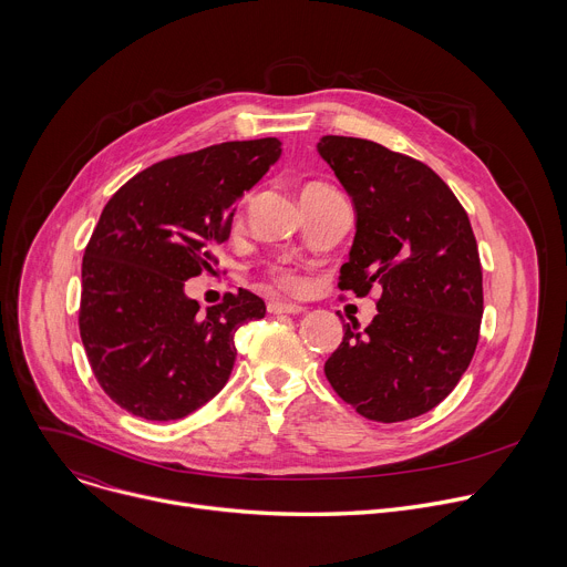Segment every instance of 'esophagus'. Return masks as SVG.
Masks as SVG:
<instances>
[{
  "mask_svg": "<svg viewBox=\"0 0 567 567\" xmlns=\"http://www.w3.org/2000/svg\"><path fill=\"white\" fill-rule=\"evenodd\" d=\"M269 311H271V313H302L305 307H302V305H296V302L274 300V302H269Z\"/></svg>",
  "mask_w": 567,
  "mask_h": 567,
  "instance_id": "obj_1",
  "label": "esophagus"
}]
</instances>
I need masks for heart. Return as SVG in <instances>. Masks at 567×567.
<instances>
[{
    "label": "heart",
    "instance_id": "b5f03b06",
    "mask_svg": "<svg viewBox=\"0 0 567 567\" xmlns=\"http://www.w3.org/2000/svg\"><path fill=\"white\" fill-rule=\"evenodd\" d=\"M316 188H322V184H309V186H305L302 193H309V190H316ZM276 280L289 291H300L305 287V280L298 274L289 271V269H276Z\"/></svg>",
    "mask_w": 567,
    "mask_h": 567
}]
</instances>
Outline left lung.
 Listing matches in <instances>:
<instances>
[{
    "label": "left lung",
    "mask_w": 567,
    "mask_h": 567,
    "mask_svg": "<svg viewBox=\"0 0 567 567\" xmlns=\"http://www.w3.org/2000/svg\"><path fill=\"white\" fill-rule=\"evenodd\" d=\"M316 147L357 213L339 289L381 287L370 326H343L326 377L368 420L420 417L457 385L480 337L482 267L468 215L413 156L354 136H322Z\"/></svg>",
    "instance_id": "obj_1"
}]
</instances>
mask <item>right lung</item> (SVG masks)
Listing matches in <instances>:
<instances>
[{"label":"right lung","instance_id":"add662e5","mask_svg":"<svg viewBox=\"0 0 567 567\" xmlns=\"http://www.w3.org/2000/svg\"><path fill=\"white\" fill-rule=\"evenodd\" d=\"M280 152L267 136L158 161L103 208L83 258L78 326L94 377L127 413L182 420L226 385L235 332L265 316V300L239 289L199 311L184 287L213 271L237 199Z\"/></svg>","mask_w":567,"mask_h":567}]
</instances>
